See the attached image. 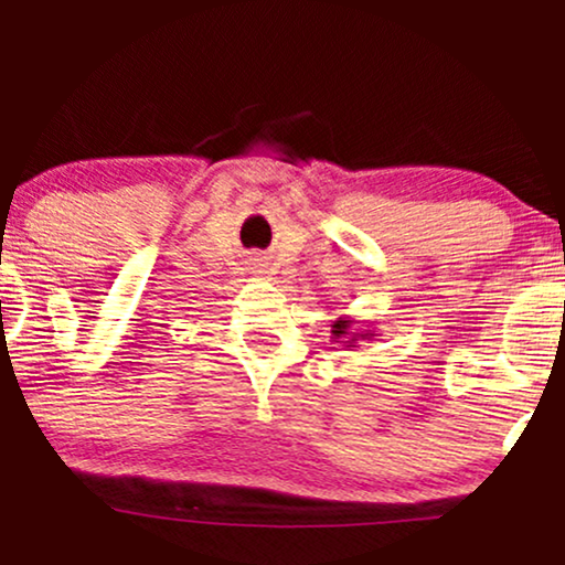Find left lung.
<instances>
[{
	"label": "left lung",
	"instance_id": "8db88e82",
	"mask_svg": "<svg viewBox=\"0 0 565 565\" xmlns=\"http://www.w3.org/2000/svg\"><path fill=\"white\" fill-rule=\"evenodd\" d=\"M353 319L350 316H340L332 323V342H342L345 348H355L359 340H374V329H353Z\"/></svg>",
	"mask_w": 565,
	"mask_h": 565
}]
</instances>
